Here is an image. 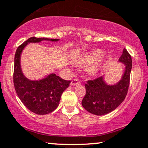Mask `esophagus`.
I'll list each match as a JSON object with an SVG mask.
<instances>
[{
  "label": "esophagus",
  "instance_id": "esophagus-1",
  "mask_svg": "<svg viewBox=\"0 0 148 148\" xmlns=\"http://www.w3.org/2000/svg\"><path fill=\"white\" fill-rule=\"evenodd\" d=\"M79 84H80V81L78 79H73L70 83V84L72 86H75Z\"/></svg>",
  "mask_w": 148,
  "mask_h": 148
}]
</instances>
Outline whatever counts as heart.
I'll return each mask as SVG.
<instances>
[{
  "mask_svg": "<svg viewBox=\"0 0 148 148\" xmlns=\"http://www.w3.org/2000/svg\"><path fill=\"white\" fill-rule=\"evenodd\" d=\"M102 51L99 49H94V50L90 51L84 54L79 60V64L82 66H88V65L91 64L92 63L95 62L96 60H98L100 57L101 56ZM103 58V56L101 57ZM100 64H96L92 65L88 68V72L90 75H95L99 72L100 69Z\"/></svg>",
  "mask_w": 148,
  "mask_h": 148,
  "instance_id": "heart-1",
  "label": "heart"
}]
</instances>
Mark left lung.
<instances>
[{
    "label": "left lung",
    "mask_w": 148,
    "mask_h": 148,
    "mask_svg": "<svg viewBox=\"0 0 148 148\" xmlns=\"http://www.w3.org/2000/svg\"><path fill=\"white\" fill-rule=\"evenodd\" d=\"M119 62L125 66V70L116 83L108 84L104 76L86 82V95L82 101V106L86 111L97 116L105 115L114 111L125 100L132 68L131 57L126 49H123Z\"/></svg>",
    "instance_id": "8db88e82"
}]
</instances>
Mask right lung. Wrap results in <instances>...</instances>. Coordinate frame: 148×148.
Wrapping results in <instances>:
<instances>
[{
    "label": "right lung",
    "mask_w": 148,
    "mask_h": 148,
    "mask_svg": "<svg viewBox=\"0 0 148 148\" xmlns=\"http://www.w3.org/2000/svg\"><path fill=\"white\" fill-rule=\"evenodd\" d=\"M43 40L57 42L60 39L36 37L27 39L17 49L13 72V83L19 98L27 109L38 115L51 113L58 108L62 94L71 82L62 79L54 73L38 80H29L23 75L20 65L23 49L29 43H38Z\"/></svg>",
    "instance_id": "obj_1"
}]
</instances>
